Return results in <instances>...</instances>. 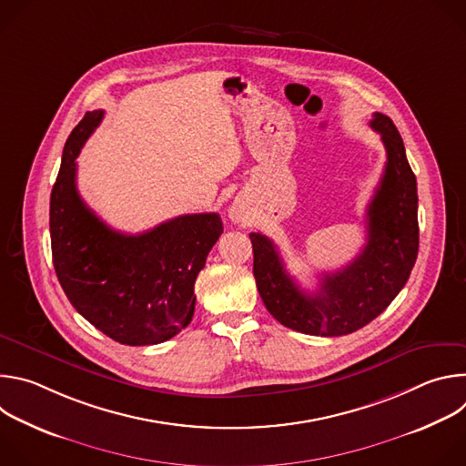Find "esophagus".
I'll use <instances>...</instances> for the list:
<instances>
[{
    "label": "esophagus",
    "instance_id": "1",
    "mask_svg": "<svg viewBox=\"0 0 466 466\" xmlns=\"http://www.w3.org/2000/svg\"><path fill=\"white\" fill-rule=\"evenodd\" d=\"M228 216H230V219H232L234 223H245V221H247V212H245V208H243L239 203H234V205L230 207Z\"/></svg>",
    "mask_w": 466,
    "mask_h": 466
}]
</instances>
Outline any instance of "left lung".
I'll list each match as a JSON object with an SVG mask.
<instances>
[{
	"label": "left lung",
	"instance_id": "left-lung-1",
	"mask_svg": "<svg viewBox=\"0 0 466 466\" xmlns=\"http://www.w3.org/2000/svg\"><path fill=\"white\" fill-rule=\"evenodd\" d=\"M370 127L387 151L385 171L367 208V243L343 269L324 273L319 289L302 291L286 271L277 245L250 234L254 279L268 311L308 336H347L376 319L406 286L419 254L417 178L400 132L374 112Z\"/></svg>",
	"mask_w": 466,
	"mask_h": 466
}]
</instances>
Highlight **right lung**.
I'll use <instances>...</instances> for the list:
<instances>
[{
	"instance_id": "1",
	"label": "right lung",
	"mask_w": 466,
	"mask_h": 466,
	"mask_svg": "<svg viewBox=\"0 0 466 466\" xmlns=\"http://www.w3.org/2000/svg\"><path fill=\"white\" fill-rule=\"evenodd\" d=\"M101 119L103 110L86 112L62 151L49 201L55 273L72 306L105 336L158 345L191 322L195 280L223 223L218 214H186L142 234L105 225L76 184V158Z\"/></svg>"
}]
</instances>
